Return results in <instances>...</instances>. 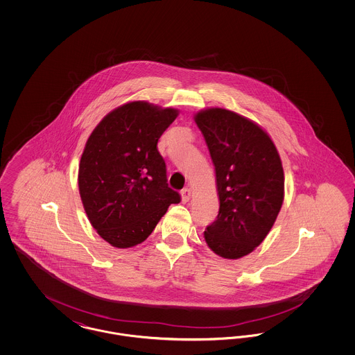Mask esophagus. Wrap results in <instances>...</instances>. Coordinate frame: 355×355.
<instances>
[{"instance_id":"34e87169","label":"esophagus","mask_w":355,"mask_h":355,"mask_svg":"<svg viewBox=\"0 0 355 355\" xmlns=\"http://www.w3.org/2000/svg\"><path fill=\"white\" fill-rule=\"evenodd\" d=\"M190 197H191V191H190V189H189V187L182 189V191H181V200H182V202H189Z\"/></svg>"}]
</instances>
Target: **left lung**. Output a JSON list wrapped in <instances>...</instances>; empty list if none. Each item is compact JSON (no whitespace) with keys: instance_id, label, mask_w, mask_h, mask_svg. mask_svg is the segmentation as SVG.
Listing matches in <instances>:
<instances>
[{"instance_id":"left-lung-1","label":"left lung","mask_w":355,"mask_h":355,"mask_svg":"<svg viewBox=\"0 0 355 355\" xmlns=\"http://www.w3.org/2000/svg\"><path fill=\"white\" fill-rule=\"evenodd\" d=\"M210 153L220 200L218 217L203 236L225 259L252 253L269 234L285 197L282 161L270 135L232 110L194 114Z\"/></svg>"}]
</instances>
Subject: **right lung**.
<instances>
[{
	"label": "right lung",
	"mask_w": 355,
	"mask_h": 355,
	"mask_svg": "<svg viewBox=\"0 0 355 355\" xmlns=\"http://www.w3.org/2000/svg\"><path fill=\"white\" fill-rule=\"evenodd\" d=\"M178 110L146 101L123 103L89 135L78 168L85 213L96 232L119 249L152 234L171 203L166 165L157 149Z\"/></svg>",
	"instance_id": "1"
}]
</instances>
